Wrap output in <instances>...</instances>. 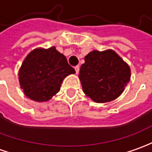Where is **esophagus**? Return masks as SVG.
I'll list each match as a JSON object with an SVG mask.
<instances>
[{
    "instance_id": "1",
    "label": "esophagus",
    "mask_w": 152,
    "mask_h": 152,
    "mask_svg": "<svg viewBox=\"0 0 152 152\" xmlns=\"http://www.w3.org/2000/svg\"><path fill=\"white\" fill-rule=\"evenodd\" d=\"M79 70H80V67H79V66H75V71H76V74H78V72H79Z\"/></svg>"
}]
</instances>
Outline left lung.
Segmentation results:
<instances>
[{
	"mask_svg": "<svg viewBox=\"0 0 152 152\" xmlns=\"http://www.w3.org/2000/svg\"><path fill=\"white\" fill-rule=\"evenodd\" d=\"M84 93L98 103L111 102L123 92L131 70L114 50H93L85 56L79 74Z\"/></svg>",
	"mask_w": 152,
	"mask_h": 152,
	"instance_id": "obj_1",
	"label": "left lung"
}]
</instances>
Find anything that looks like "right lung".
<instances>
[{
    "label": "right lung",
    "mask_w": 152,
    "mask_h": 152,
    "mask_svg": "<svg viewBox=\"0 0 152 152\" xmlns=\"http://www.w3.org/2000/svg\"><path fill=\"white\" fill-rule=\"evenodd\" d=\"M74 73V68L56 47L38 48L22 63L19 71L20 85L27 97L36 102H46L60 91L64 78Z\"/></svg>",
    "instance_id": "add662e5"
}]
</instances>
